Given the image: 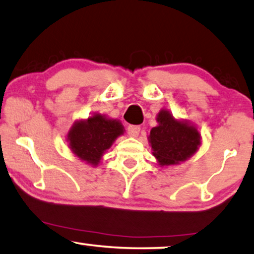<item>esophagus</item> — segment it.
I'll use <instances>...</instances> for the list:
<instances>
[{
	"label": "esophagus",
	"instance_id": "1",
	"mask_svg": "<svg viewBox=\"0 0 254 254\" xmlns=\"http://www.w3.org/2000/svg\"><path fill=\"white\" fill-rule=\"evenodd\" d=\"M139 130H141V127L139 126H128V134L131 137H137Z\"/></svg>",
	"mask_w": 254,
	"mask_h": 254
}]
</instances>
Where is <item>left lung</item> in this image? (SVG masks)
Masks as SVG:
<instances>
[{"mask_svg": "<svg viewBox=\"0 0 254 254\" xmlns=\"http://www.w3.org/2000/svg\"><path fill=\"white\" fill-rule=\"evenodd\" d=\"M158 126L150 131L149 142L152 153L161 166L185 161L200 145V134L196 127L186 121L175 120L167 110H161L157 117Z\"/></svg>", "mask_w": 254, "mask_h": 254, "instance_id": "obj_1", "label": "left lung"}]
</instances>
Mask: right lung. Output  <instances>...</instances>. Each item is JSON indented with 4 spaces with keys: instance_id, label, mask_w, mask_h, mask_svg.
Wrapping results in <instances>:
<instances>
[{
    "instance_id": "1",
    "label": "right lung",
    "mask_w": 254,
    "mask_h": 254,
    "mask_svg": "<svg viewBox=\"0 0 254 254\" xmlns=\"http://www.w3.org/2000/svg\"><path fill=\"white\" fill-rule=\"evenodd\" d=\"M124 134V126L119 121L106 119L102 115H94L87 120H79L67 134V142L72 152L86 163L97 166L103 153L118 136Z\"/></svg>"
}]
</instances>
